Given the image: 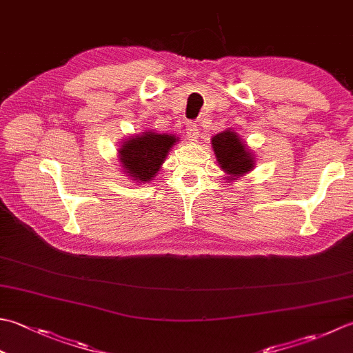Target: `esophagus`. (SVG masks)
<instances>
[{"instance_id": "esophagus-1", "label": "esophagus", "mask_w": 353, "mask_h": 353, "mask_svg": "<svg viewBox=\"0 0 353 353\" xmlns=\"http://www.w3.org/2000/svg\"><path fill=\"white\" fill-rule=\"evenodd\" d=\"M186 136H188L190 141H196L199 137V127L196 123H188L186 125Z\"/></svg>"}]
</instances>
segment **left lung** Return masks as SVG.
Here are the masks:
<instances>
[{
	"label": "left lung",
	"instance_id": "left-lung-1",
	"mask_svg": "<svg viewBox=\"0 0 353 353\" xmlns=\"http://www.w3.org/2000/svg\"><path fill=\"white\" fill-rule=\"evenodd\" d=\"M211 145L217 165L225 172L226 182L237 181L254 170L255 156L234 130L226 128L212 136Z\"/></svg>",
	"mask_w": 353,
	"mask_h": 353
}]
</instances>
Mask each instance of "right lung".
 Listing matches in <instances>:
<instances>
[{"label": "right lung", "instance_id": "add662e5", "mask_svg": "<svg viewBox=\"0 0 353 353\" xmlns=\"http://www.w3.org/2000/svg\"><path fill=\"white\" fill-rule=\"evenodd\" d=\"M177 142L179 137L174 134L156 133L151 130L128 136L117 148V161L121 163V170L134 183L153 181L170 150Z\"/></svg>", "mask_w": 353, "mask_h": 353}]
</instances>
